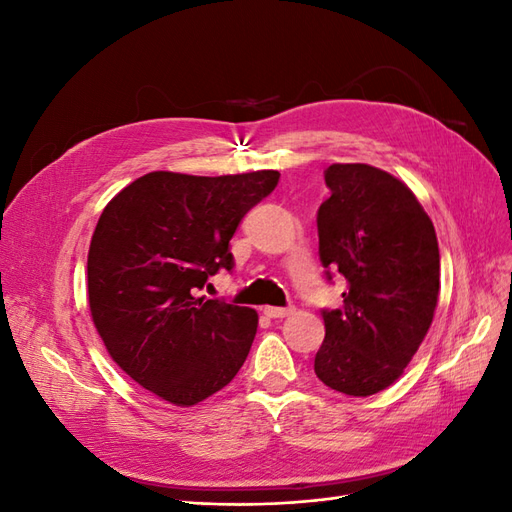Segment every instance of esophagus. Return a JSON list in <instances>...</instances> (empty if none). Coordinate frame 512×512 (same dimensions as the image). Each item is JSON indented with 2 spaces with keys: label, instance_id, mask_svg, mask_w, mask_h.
Returning a JSON list of instances; mask_svg holds the SVG:
<instances>
[{
  "label": "esophagus",
  "instance_id": "1",
  "mask_svg": "<svg viewBox=\"0 0 512 512\" xmlns=\"http://www.w3.org/2000/svg\"><path fill=\"white\" fill-rule=\"evenodd\" d=\"M265 314L269 318H286V316L294 314V307H273V305H267L265 307Z\"/></svg>",
  "mask_w": 512,
  "mask_h": 512
}]
</instances>
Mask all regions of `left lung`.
<instances>
[{
	"label": "left lung",
	"mask_w": 512,
	"mask_h": 512,
	"mask_svg": "<svg viewBox=\"0 0 512 512\" xmlns=\"http://www.w3.org/2000/svg\"><path fill=\"white\" fill-rule=\"evenodd\" d=\"M318 209L320 260L346 277L344 307L324 309L316 376L333 391L376 395L404 374L440 294L438 237L414 192L369 164H331Z\"/></svg>",
	"instance_id": "8db88e82"
}]
</instances>
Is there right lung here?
Here are the masks:
<instances>
[{
    "mask_svg": "<svg viewBox=\"0 0 512 512\" xmlns=\"http://www.w3.org/2000/svg\"><path fill=\"white\" fill-rule=\"evenodd\" d=\"M280 173L196 177L153 170L100 215L87 254L94 327L126 374L190 408L237 376L258 329L252 307L203 301L209 275L232 269L228 241Z\"/></svg>",
    "mask_w": 512,
    "mask_h": 512,
    "instance_id": "1",
    "label": "right lung"
}]
</instances>
